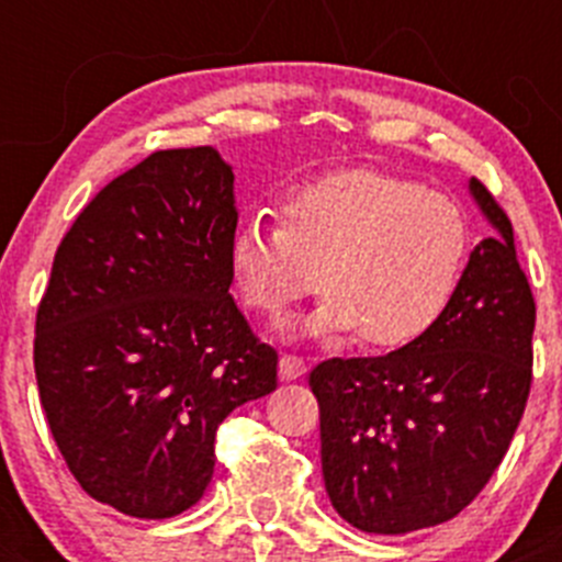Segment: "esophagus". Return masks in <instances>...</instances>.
I'll return each instance as SVG.
<instances>
[{
    "label": "esophagus",
    "instance_id": "esophagus-1",
    "mask_svg": "<svg viewBox=\"0 0 562 562\" xmlns=\"http://www.w3.org/2000/svg\"><path fill=\"white\" fill-rule=\"evenodd\" d=\"M304 372H307V364H304L302 356L285 353L280 359V381H296V378H302Z\"/></svg>",
    "mask_w": 562,
    "mask_h": 562
}]
</instances>
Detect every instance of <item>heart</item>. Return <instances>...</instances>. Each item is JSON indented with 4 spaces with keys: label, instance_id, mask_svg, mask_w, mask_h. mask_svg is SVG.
Instances as JSON below:
<instances>
[{
    "label": "heart",
    "instance_id": "obj_1",
    "mask_svg": "<svg viewBox=\"0 0 562 562\" xmlns=\"http://www.w3.org/2000/svg\"><path fill=\"white\" fill-rule=\"evenodd\" d=\"M470 255V225L446 192L381 171H342L282 198L280 223L255 217L228 249L249 310L280 317L315 293L310 337L359 331L375 350L427 337L449 313Z\"/></svg>",
    "mask_w": 562,
    "mask_h": 562
}]
</instances>
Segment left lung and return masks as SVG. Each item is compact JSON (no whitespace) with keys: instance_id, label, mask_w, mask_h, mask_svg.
I'll return each mask as SVG.
<instances>
[{"instance_id":"obj_1","label":"left lung","mask_w":562,"mask_h":562,"mask_svg":"<svg viewBox=\"0 0 562 562\" xmlns=\"http://www.w3.org/2000/svg\"><path fill=\"white\" fill-rule=\"evenodd\" d=\"M468 187L495 234L470 252L443 321L416 345L310 372L328 501L364 532L405 536L454 519L522 422L536 302L512 220L479 179Z\"/></svg>"}]
</instances>
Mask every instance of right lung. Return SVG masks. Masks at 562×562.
<instances>
[{
	"mask_svg": "<svg viewBox=\"0 0 562 562\" xmlns=\"http://www.w3.org/2000/svg\"><path fill=\"white\" fill-rule=\"evenodd\" d=\"M236 223L220 151L166 149L105 184L54 255L40 402L81 490L127 517L195 506L220 424L277 389V350L228 293Z\"/></svg>",
	"mask_w": 562,
	"mask_h": 562,
	"instance_id": "obj_1",
	"label": "right lung"
}]
</instances>
